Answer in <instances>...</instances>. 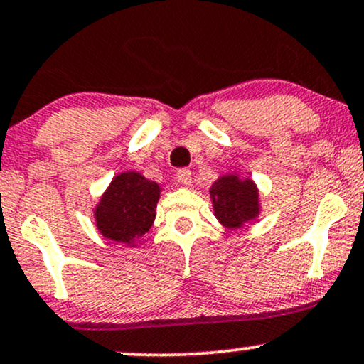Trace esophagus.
I'll return each mask as SVG.
<instances>
[{
    "mask_svg": "<svg viewBox=\"0 0 364 364\" xmlns=\"http://www.w3.org/2000/svg\"><path fill=\"white\" fill-rule=\"evenodd\" d=\"M176 179L179 183H181V185H190L191 183V171L190 169H186V168H183V169H178V173H176Z\"/></svg>",
    "mask_w": 364,
    "mask_h": 364,
    "instance_id": "obj_1",
    "label": "esophagus"
}]
</instances>
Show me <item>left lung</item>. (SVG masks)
I'll use <instances>...</instances> for the list:
<instances>
[{
    "mask_svg": "<svg viewBox=\"0 0 364 364\" xmlns=\"http://www.w3.org/2000/svg\"><path fill=\"white\" fill-rule=\"evenodd\" d=\"M213 212L227 229H240L259 215V193L252 179L237 174L220 176L210 188Z\"/></svg>",
    "mask_w": 364,
    "mask_h": 364,
    "instance_id": "8db88e82",
    "label": "left lung"
}]
</instances>
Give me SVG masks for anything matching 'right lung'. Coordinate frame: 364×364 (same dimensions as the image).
Returning <instances> with one entry per match:
<instances>
[{
	"label": "right lung",
	"instance_id": "add662e5",
	"mask_svg": "<svg viewBox=\"0 0 364 364\" xmlns=\"http://www.w3.org/2000/svg\"><path fill=\"white\" fill-rule=\"evenodd\" d=\"M159 193V185L140 173L118 174L95 208L100 234L118 244L135 246L154 224Z\"/></svg>",
	"mask_w": 364,
	"mask_h": 364
}]
</instances>
